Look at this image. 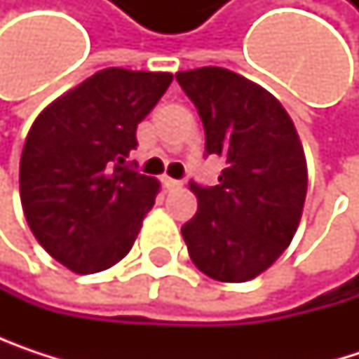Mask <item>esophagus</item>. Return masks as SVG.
Segmentation results:
<instances>
[{
    "label": "esophagus",
    "mask_w": 359,
    "mask_h": 359,
    "mask_svg": "<svg viewBox=\"0 0 359 359\" xmlns=\"http://www.w3.org/2000/svg\"><path fill=\"white\" fill-rule=\"evenodd\" d=\"M162 184H164V187H166V189L170 191V189H179L182 182H180V180H177V179H170V177H162Z\"/></svg>",
    "instance_id": "esophagus-1"
}]
</instances>
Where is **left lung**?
I'll use <instances>...</instances> for the list:
<instances>
[{"label": "left lung", "instance_id": "8db88e82", "mask_svg": "<svg viewBox=\"0 0 359 359\" xmlns=\"http://www.w3.org/2000/svg\"><path fill=\"white\" fill-rule=\"evenodd\" d=\"M205 130V156L226 168L216 187L189 182L195 216L182 224L193 264L214 280L245 283L289 248L304 212L308 168L293 120L259 85L216 66L177 72Z\"/></svg>", "mask_w": 359, "mask_h": 359}]
</instances>
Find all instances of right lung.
Here are the masks:
<instances>
[{
	"instance_id": "right-lung-1",
	"label": "right lung",
	"mask_w": 359,
	"mask_h": 359,
	"mask_svg": "<svg viewBox=\"0 0 359 359\" xmlns=\"http://www.w3.org/2000/svg\"><path fill=\"white\" fill-rule=\"evenodd\" d=\"M172 83L170 72L106 68L51 102L20 158L27 222L53 259L76 274L118 264L133 248L160 182L133 170L137 124Z\"/></svg>"
}]
</instances>
